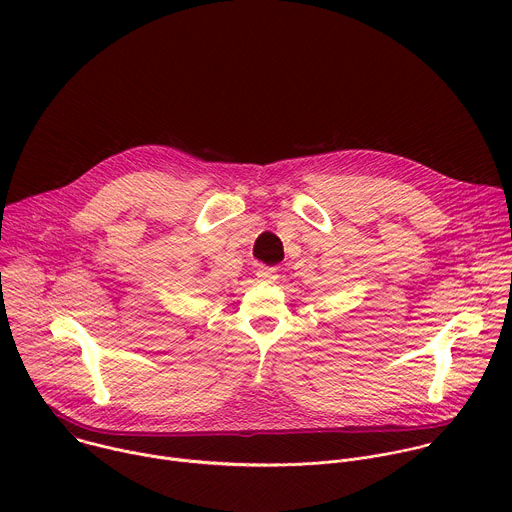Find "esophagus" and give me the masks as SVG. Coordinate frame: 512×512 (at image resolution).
Returning a JSON list of instances; mask_svg holds the SVG:
<instances>
[{
	"instance_id": "34e87169",
	"label": "esophagus",
	"mask_w": 512,
	"mask_h": 512,
	"mask_svg": "<svg viewBox=\"0 0 512 512\" xmlns=\"http://www.w3.org/2000/svg\"><path fill=\"white\" fill-rule=\"evenodd\" d=\"M257 277L263 283H273L277 279V267H259Z\"/></svg>"
}]
</instances>
